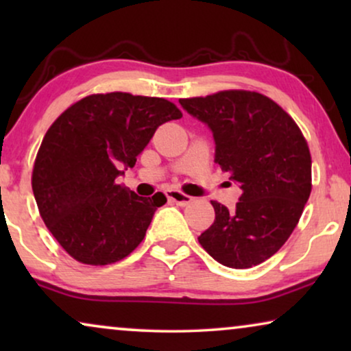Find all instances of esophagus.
<instances>
[{
  "instance_id": "esophagus-1",
  "label": "esophagus",
  "mask_w": 351,
  "mask_h": 351,
  "mask_svg": "<svg viewBox=\"0 0 351 351\" xmlns=\"http://www.w3.org/2000/svg\"><path fill=\"white\" fill-rule=\"evenodd\" d=\"M167 198H169L171 201H174L177 206H186V204H190L191 201H193V198H191V196L180 193V191H177V190H169V191H167Z\"/></svg>"
}]
</instances>
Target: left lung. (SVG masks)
<instances>
[{"label":"left lung","mask_w":351,"mask_h":351,"mask_svg":"<svg viewBox=\"0 0 351 351\" xmlns=\"http://www.w3.org/2000/svg\"><path fill=\"white\" fill-rule=\"evenodd\" d=\"M210 129L214 161L243 190L237 208L210 201L215 220L198 241L230 268L265 262L287 241L311 191V156L294 119L251 90L180 99Z\"/></svg>","instance_id":"8db88e82"}]
</instances>
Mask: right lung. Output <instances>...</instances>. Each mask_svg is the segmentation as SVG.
<instances>
[{
  "instance_id": "1",
  "label": "right lung",
  "mask_w": 351,
  "mask_h": 351,
  "mask_svg": "<svg viewBox=\"0 0 351 351\" xmlns=\"http://www.w3.org/2000/svg\"><path fill=\"white\" fill-rule=\"evenodd\" d=\"M182 118L169 100L128 93L94 94L47 129L32 189L46 227L71 257L108 265L129 256L166 203L117 184L162 123Z\"/></svg>"
}]
</instances>
